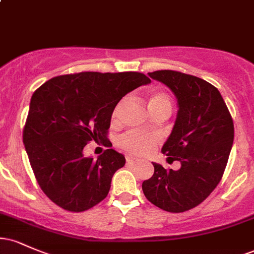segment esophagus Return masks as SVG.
<instances>
[{
  "instance_id": "obj_1",
  "label": "esophagus",
  "mask_w": 254,
  "mask_h": 254,
  "mask_svg": "<svg viewBox=\"0 0 254 254\" xmlns=\"http://www.w3.org/2000/svg\"><path fill=\"white\" fill-rule=\"evenodd\" d=\"M127 164H130V165H133V164H137V162H138V160L135 159V157L127 156Z\"/></svg>"
}]
</instances>
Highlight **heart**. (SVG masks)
<instances>
[{
    "label": "heart",
    "instance_id": "b5f03b06",
    "mask_svg": "<svg viewBox=\"0 0 254 254\" xmlns=\"http://www.w3.org/2000/svg\"><path fill=\"white\" fill-rule=\"evenodd\" d=\"M148 107L150 112L159 109H170L172 107L171 99L164 92H154L148 97ZM118 115V106L116 107L112 113V118L116 119ZM157 139L153 135H145V133L130 131L119 138L118 145L127 153L132 155H147L150 153L154 145L156 144Z\"/></svg>",
    "mask_w": 254,
    "mask_h": 254
}]
</instances>
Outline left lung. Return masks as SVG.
<instances>
[{
  "label": "left lung",
  "mask_w": 254,
  "mask_h": 254,
  "mask_svg": "<svg viewBox=\"0 0 254 254\" xmlns=\"http://www.w3.org/2000/svg\"><path fill=\"white\" fill-rule=\"evenodd\" d=\"M172 90L178 113L161 151L177 160L178 171L154 162V174L142 184L157 208L184 212L197 206L220 183L234 139V124L222 95L203 78L173 70L148 72Z\"/></svg>",
  "instance_id": "8db88e82"
}]
</instances>
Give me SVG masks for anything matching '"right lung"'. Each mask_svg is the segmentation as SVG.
<instances>
[{
    "mask_svg": "<svg viewBox=\"0 0 254 254\" xmlns=\"http://www.w3.org/2000/svg\"><path fill=\"white\" fill-rule=\"evenodd\" d=\"M150 78L136 71L56 76L33 93L24 144L40 189L64 210L81 212L106 198L123 154L106 149L83 155L90 141L107 139L111 117L122 98Z\"/></svg>",
    "mask_w": 254,
    "mask_h": 254,
    "instance_id": "1",
    "label": "right lung"
}]
</instances>
